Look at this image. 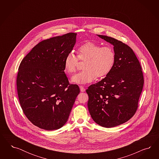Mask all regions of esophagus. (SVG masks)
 <instances>
[{"instance_id": "obj_1", "label": "esophagus", "mask_w": 159, "mask_h": 159, "mask_svg": "<svg viewBox=\"0 0 159 159\" xmlns=\"http://www.w3.org/2000/svg\"><path fill=\"white\" fill-rule=\"evenodd\" d=\"M79 87H80V91H81V92H85L86 89H85V88H84V87L83 86H79Z\"/></svg>"}]
</instances>
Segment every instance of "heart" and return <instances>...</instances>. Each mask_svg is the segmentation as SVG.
Returning a JSON list of instances; mask_svg holds the SVG:
<instances>
[{"instance_id":"b5f03b06","label":"heart","mask_w":159,"mask_h":159,"mask_svg":"<svg viewBox=\"0 0 159 159\" xmlns=\"http://www.w3.org/2000/svg\"><path fill=\"white\" fill-rule=\"evenodd\" d=\"M77 56L73 52L68 53L64 59L66 72H76L79 60L84 61L82 72L75 75L72 82L85 84L94 80L96 77L102 78L108 75L114 66L116 53L110 47H101L98 43L89 41L77 49Z\"/></svg>"}]
</instances>
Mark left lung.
Masks as SVG:
<instances>
[{
  "instance_id": "left-lung-1",
  "label": "left lung",
  "mask_w": 159,
  "mask_h": 159,
  "mask_svg": "<svg viewBox=\"0 0 159 159\" xmlns=\"http://www.w3.org/2000/svg\"><path fill=\"white\" fill-rule=\"evenodd\" d=\"M98 35L114 45L116 61L105 78L87 89V106L95 122L112 128L135 115L144 79L139 62L130 47L111 37Z\"/></svg>"
}]
</instances>
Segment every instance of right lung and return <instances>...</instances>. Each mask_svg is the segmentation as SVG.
<instances>
[{"instance_id":"obj_1","label":"right lung","mask_w":159,"mask_h":159,"mask_svg":"<svg viewBox=\"0 0 159 159\" xmlns=\"http://www.w3.org/2000/svg\"><path fill=\"white\" fill-rule=\"evenodd\" d=\"M76 35L69 33L39 42L20 64L16 84L20 106L39 128L62 127L80 93L64 72V59L72 51Z\"/></svg>"}]
</instances>
